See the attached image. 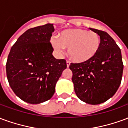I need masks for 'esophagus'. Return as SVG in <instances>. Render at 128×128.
I'll return each mask as SVG.
<instances>
[{"label": "esophagus", "instance_id": "1", "mask_svg": "<svg viewBox=\"0 0 128 128\" xmlns=\"http://www.w3.org/2000/svg\"><path fill=\"white\" fill-rule=\"evenodd\" d=\"M70 64V62L68 61V60H67V61H66V65H67V67H69Z\"/></svg>", "mask_w": 128, "mask_h": 128}]
</instances>
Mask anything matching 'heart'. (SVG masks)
I'll list each match as a JSON object with an SVG mask.
<instances>
[{
    "instance_id": "b5f03b06",
    "label": "heart",
    "mask_w": 128,
    "mask_h": 128,
    "mask_svg": "<svg viewBox=\"0 0 128 128\" xmlns=\"http://www.w3.org/2000/svg\"><path fill=\"white\" fill-rule=\"evenodd\" d=\"M53 48L62 53L67 48L68 54L75 62H85L93 58L100 47V38L97 33L82 29L64 30L58 34V39L51 41Z\"/></svg>"
}]
</instances>
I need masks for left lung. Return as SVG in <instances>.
I'll return each instance as SVG.
<instances>
[{
  "instance_id": "1",
  "label": "left lung",
  "mask_w": 128,
  "mask_h": 128,
  "mask_svg": "<svg viewBox=\"0 0 128 128\" xmlns=\"http://www.w3.org/2000/svg\"><path fill=\"white\" fill-rule=\"evenodd\" d=\"M100 37V47L93 58L82 63H70L75 94L92 105L106 102L120 86L124 64L120 48L106 32L90 28Z\"/></svg>"
}]
</instances>
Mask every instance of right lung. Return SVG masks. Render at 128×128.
<instances>
[{
    "label": "right lung",
    "mask_w": 128,
    "mask_h": 128,
    "mask_svg": "<svg viewBox=\"0 0 128 128\" xmlns=\"http://www.w3.org/2000/svg\"><path fill=\"white\" fill-rule=\"evenodd\" d=\"M53 24L28 29L13 45L7 58L6 72L10 86L17 96L32 104L50 99L57 82L67 67L64 59L52 55L50 42Z\"/></svg>",
    "instance_id": "1"
}]
</instances>
